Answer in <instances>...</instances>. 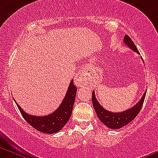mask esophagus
<instances>
[{"instance_id":"34e87169","label":"esophagus","mask_w":158,"mask_h":158,"mask_svg":"<svg viewBox=\"0 0 158 158\" xmlns=\"http://www.w3.org/2000/svg\"><path fill=\"white\" fill-rule=\"evenodd\" d=\"M92 69L91 67L85 66L79 70V72L76 74V76L74 78V82L78 86H82L83 85L86 84V82H87L88 77L89 75L91 74Z\"/></svg>"}]
</instances>
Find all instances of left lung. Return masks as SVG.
I'll return each mask as SVG.
<instances>
[{
  "mask_svg": "<svg viewBox=\"0 0 158 158\" xmlns=\"http://www.w3.org/2000/svg\"><path fill=\"white\" fill-rule=\"evenodd\" d=\"M123 42L131 49L136 52L137 53H139L137 47L128 35H125L124 38H123ZM146 94V91L145 92L144 94L142 97V98L135 106L127 109V110L121 112V113H113V112H109V111L104 109L97 100L94 91L92 92V103H93L97 116L106 127L111 129H119L123 127L125 125H127L131 121H132L136 117V116L139 114L142 107H143Z\"/></svg>",
  "mask_w": 158,
  "mask_h": 158,
  "instance_id": "left-lung-1",
  "label": "left lung"
}]
</instances>
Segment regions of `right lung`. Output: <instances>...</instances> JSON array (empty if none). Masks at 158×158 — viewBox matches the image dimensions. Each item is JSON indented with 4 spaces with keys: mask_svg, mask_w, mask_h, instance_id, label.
<instances>
[{
    "mask_svg": "<svg viewBox=\"0 0 158 158\" xmlns=\"http://www.w3.org/2000/svg\"><path fill=\"white\" fill-rule=\"evenodd\" d=\"M76 92L77 88L74 85L73 80H72L60 106L53 113L47 116H31L25 113L17 103L16 106L20 111L24 120L34 128L46 134H53L61 130L70 119Z\"/></svg>",
    "mask_w": 158,
    "mask_h": 158,
    "instance_id": "right-lung-1",
    "label": "right lung"
}]
</instances>
